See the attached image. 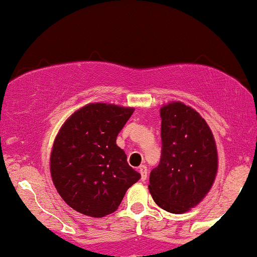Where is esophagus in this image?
<instances>
[{"instance_id":"34e87169","label":"esophagus","mask_w":257,"mask_h":257,"mask_svg":"<svg viewBox=\"0 0 257 257\" xmlns=\"http://www.w3.org/2000/svg\"><path fill=\"white\" fill-rule=\"evenodd\" d=\"M139 172L141 173V180L145 181L146 179H147V167H146V165H141L139 168Z\"/></svg>"}]
</instances>
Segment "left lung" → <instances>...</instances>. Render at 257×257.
Instances as JSON below:
<instances>
[{
	"mask_svg": "<svg viewBox=\"0 0 257 257\" xmlns=\"http://www.w3.org/2000/svg\"><path fill=\"white\" fill-rule=\"evenodd\" d=\"M162 156L150 175L154 202L184 213L208 194L218 169L216 141L205 118L191 106L172 101L161 107Z\"/></svg>",
	"mask_w": 257,
	"mask_h": 257,
	"instance_id": "8db88e82",
	"label": "left lung"
}]
</instances>
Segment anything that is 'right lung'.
I'll return each mask as SVG.
<instances>
[{
  "label": "right lung",
  "instance_id": "obj_1",
  "mask_svg": "<svg viewBox=\"0 0 257 257\" xmlns=\"http://www.w3.org/2000/svg\"><path fill=\"white\" fill-rule=\"evenodd\" d=\"M134 107L90 103L74 111L52 146L50 172L57 192L71 208L100 218L120 206L128 187L140 180L116 137Z\"/></svg>",
  "mask_w": 257,
  "mask_h": 257
}]
</instances>
